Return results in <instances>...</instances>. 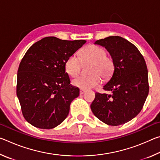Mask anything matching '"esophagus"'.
<instances>
[{"label": "esophagus", "instance_id": "obj_1", "mask_svg": "<svg viewBox=\"0 0 160 160\" xmlns=\"http://www.w3.org/2000/svg\"><path fill=\"white\" fill-rule=\"evenodd\" d=\"M85 90H80V94H83L84 93H85Z\"/></svg>", "mask_w": 160, "mask_h": 160}]
</instances>
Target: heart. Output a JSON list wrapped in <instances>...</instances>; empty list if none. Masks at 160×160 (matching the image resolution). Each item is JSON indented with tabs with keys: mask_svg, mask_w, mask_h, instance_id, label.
<instances>
[{
	"mask_svg": "<svg viewBox=\"0 0 160 160\" xmlns=\"http://www.w3.org/2000/svg\"><path fill=\"white\" fill-rule=\"evenodd\" d=\"M79 58L72 55L65 62V70L70 77H76L81 70V63H90L88 76L78 77L72 81V85L81 90H88L98 86L101 83V77L109 79L114 70V61L106 53L104 48L90 44L84 47L78 53Z\"/></svg>",
	"mask_w": 160,
	"mask_h": 160,
	"instance_id": "obj_1",
	"label": "heart"
}]
</instances>
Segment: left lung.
<instances>
[{"label":"left lung","instance_id":"8db88e82","mask_svg":"<svg viewBox=\"0 0 160 160\" xmlns=\"http://www.w3.org/2000/svg\"><path fill=\"white\" fill-rule=\"evenodd\" d=\"M114 61L112 78L103 89L110 94L95 93L91 104L94 116L109 126H119L135 118L142 109L149 92L148 72L137 47L118 36L97 40Z\"/></svg>","mask_w":160,"mask_h":160}]
</instances>
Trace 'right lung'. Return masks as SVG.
Masks as SVG:
<instances>
[{
	"mask_svg": "<svg viewBox=\"0 0 160 160\" xmlns=\"http://www.w3.org/2000/svg\"><path fill=\"white\" fill-rule=\"evenodd\" d=\"M85 42L47 37L25 54L18 70L17 96L23 116L31 125L51 129L66 118L80 90L70 85L65 62Z\"/></svg>",
	"mask_w": 160,
	"mask_h": 160,
	"instance_id": "right-lung-1",
	"label": "right lung"
}]
</instances>
